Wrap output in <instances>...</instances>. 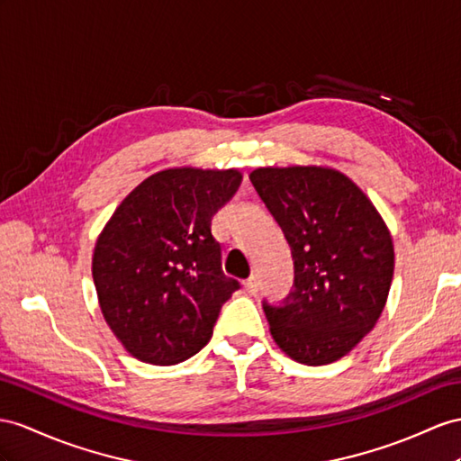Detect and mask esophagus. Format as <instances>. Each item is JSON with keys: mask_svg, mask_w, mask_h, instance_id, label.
Listing matches in <instances>:
<instances>
[{"mask_svg": "<svg viewBox=\"0 0 461 461\" xmlns=\"http://www.w3.org/2000/svg\"><path fill=\"white\" fill-rule=\"evenodd\" d=\"M243 288H245L247 294H251V296H253V294H257V290H258V280H257V276H249V278H247V280L243 282Z\"/></svg>", "mask_w": 461, "mask_h": 461, "instance_id": "34e87169", "label": "esophagus"}]
</instances>
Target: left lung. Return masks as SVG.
<instances>
[{"label":"left lung","instance_id":"1","mask_svg":"<svg viewBox=\"0 0 461 461\" xmlns=\"http://www.w3.org/2000/svg\"><path fill=\"white\" fill-rule=\"evenodd\" d=\"M249 179L294 258L288 298L280 305L263 302L270 335L300 364L343 358L385 308L395 265L385 221L370 198L331 167H258Z\"/></svg>","mask_w":461,"mask_h":461}]
</instances>
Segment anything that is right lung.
Segmentation results:
<instances>
[{"mask_svg":"<svg viewBox=\"0 0 461 461\" xmlns=\"http://www.w3.org/2000/svg\"><path fill=\"white\" fill-rule=\"evenodd\" d=\"M238 169H165L141 181L103 228L93 282L104 321L134 358L171 366L203 348L240 282L223 275L212 216Z\"/></svg>","mask_w":461,"mask_h":461,"instance_id":"1","label":"right lung"}]
</instances>
